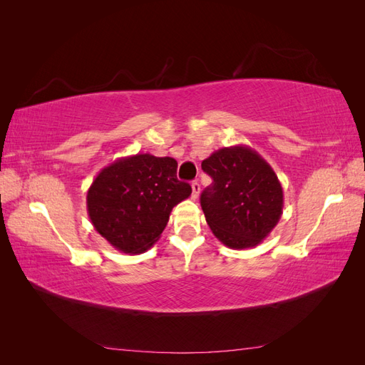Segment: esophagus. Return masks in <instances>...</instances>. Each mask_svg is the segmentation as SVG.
<instances>
[{
	"label": "esophagus",
	"instance_id": "esophagus-1",
	"mask_svg": "<svg viewBox=\"0 0 365 365\" xmlns=\"http://www.w3.org/2000/svg\"><path fill=\"white\" fill-rule=\"evenodd\" d=\"M200 193H201V184L197 182V181H193L192 182V196H193V200H197V196H200Z\"/></svg>",
	"mask_w": 365,
	"mask_h": 365
}]
</instances>
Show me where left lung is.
<instances>
[{
	"label": "left lung",
	"instance_id": "left-lung-1",
	"mask_svg": "<svg viewBox=\"0 0 365 365\" xmlns=\"http://www.w3.org/2000/svg\"><path fill=\"white\" fill-rule=\"evenodd\" d=\"M201 165L213 180L201 195L210 230L228 248L257 247L283 213V189L271 165L242 145L213 152Z\"/></svg>",
	"mask_w": 365,
	"mask_h": 365
}]
</instances>
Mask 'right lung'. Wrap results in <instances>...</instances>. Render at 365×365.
<instances>
[{
    "mask_svg": "<svg viewBox=\"0 0 365 365\" xmlns=\"http://www.w3.org/2000/svg\"><path fill=\"white\" fill-rule=\"evenodd\" d=\"M178 163L150 153L118 158L98 172L86 195L96 231L126 254L148 251L160 239L172 208L192 195L176 178Z\"/></svg>",
    "mask_w": 365,
    "mask_h": 365,
    "instance_id": "obj_1",
    "label": "right lung"
}]
</instances>
